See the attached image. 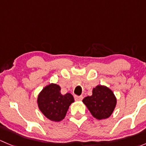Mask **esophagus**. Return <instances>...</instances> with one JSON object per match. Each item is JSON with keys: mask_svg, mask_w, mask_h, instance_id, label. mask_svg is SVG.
Returning <instances> with one entry per match:
<instances>
[{"mask_svg": "<svg viewBox=\"0 0 146 146\" xmlns=\"http://www.w3.org/2000/svg\"><path fill=\"white\" fill-rule=\"evenodd\" d=\"M74 98H75V100H76V101H81L82 100V98H83V97H82V95H80V96L75 95Z\"/></svg>", "mask_w": 146, "mask_h": 146, "instance_id": "esophagus-1", "label": "esophagus"}]
</instances>
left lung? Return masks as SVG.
Masks as SVG:
<instances>
[{
	"label": "left lung",
	"mask_w": 146,
	"mask_h": 146,
	"mask_svg": "<svg viewBox=\"0 0 146 146\" xmlns=\"http://www.w3.org/2000/svg\"><path fill=\"white\" fill-rule=\"evenodd\" d=\"M91 114L98 120L111 115L117 104V98L112 91L104 85H98L92 90V95L82 100Z\"/></svg>",
	"instance_id": "obj_1"
}]
</instances>
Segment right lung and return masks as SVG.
<instances>
[{
  "label": "right lung",
  "mask_w": 146,
  "mask_h": 146,
  "mask_svg": "<svg viewBox=\"0 0 146 146\" xmlns=\"http://www.w3.org/2000/svg\"><path fill=\"white\" fill-rule=\"evenodd\" d=\"M73 102V95L70 93L62 95L59 85L54 83L44 88L37 98L39 110L47 119L54 121L63 120Z\"/></svg>",
  "instance_id": "obj_1"
}]
</instances>
